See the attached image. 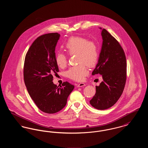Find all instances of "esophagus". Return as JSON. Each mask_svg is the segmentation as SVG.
<instances>
[{
    "label": "esophagus",
    "instance_id": "esophagus-1",
    "mask_svg": "<svg viewBox=\"0 0 148 148\" xmlns=\"http://www.w3.org/2000/svg\"><path fill=\"white\" fill-rule=\"evenodd\" d=\"M85 85H86V84L84 83H79V84L77 85V87H78V88L79 87H82V86H84Z\"/></svg>",
    "mask_w": 148,
    "mask_h": 148
}]
</instances>
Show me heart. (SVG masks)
Returning a JSON list of instances; mask_svg holds the SVG:
<instances>
[{
	"label": "heart",
	"mask_w": 148,
	"mask_h": 148,
	"mask_svg": "<svg viewBox=\"0 0 148 148\" xmlns=\"http://www.w3.org/2000/svg\"><path fill=\"white\" fill-rule=\"evenodd\" d=\"M64 48L70 56L77 55V62L79 64L71 67L66 71L67 77L75 81L80 82L88 74L89 67H93L98 62V47L93 40L82 36H72L64 44ZM56 63L58 67L64 68L67 64V57L62 53H58L56 56Z\"/></svg>",
	"instance_id": "obj_1"
}]
</instances>
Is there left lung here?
Wrapping results in <instances>:
<instances>
[{
    "instance_id": "left-lung-1",
    "label": "left lung",
    "mask_w": 148,
    "mask_h": 148,
    "mask_svg": "<svg viewBox=\"0 0 148 148\" xmlns=\"http://www.w3.org/2000/svg\"><path fill=\"white\" fill-rule=\"evenodd\" d=\"M101 34V49L92 75H101L103 81L96 86V93L90 104L95 109L105 110L114 106L123 92L127 79V60L119 42L105 29Z\"/></svg>"
}]
</instances>
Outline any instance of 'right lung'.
<instances>
[{
	"instance_id": "right-lung-1",
	"label": "right lung",
	"mask_w": 148,
	"mask_h": 148,
	"mask_svg": "<svg viewBox=\"0 0 148 148\" xmlns=\"http://www.w3.org/2000/svg\"><path fill=\"white\" fill-rule=\"evenodd\" d=\"M60 36L53 33L37 38L29 48L24 61V80L27 90L38 108L48 114L63 109L74 88L67 82L60 87L52 82L53 74L59 71L55 49Z\"/></svg>"
}]
</instances>
